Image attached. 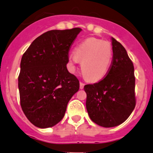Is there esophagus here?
Returning <instances> with one entry per match:
<instances>
[{"mask_svg":"<svg viewBox=\"0 0 153 153\" xmlns=\"http://www.w3.org/2000/svg\"><path fill=\"white\" fill-rule=\"evenodd\" d=\"M84 83H83V82H80V89H83V87H84Z\"/></svg>","mask_w":153,"mask_h":153,"instance_id":"obj_1","label":"esophagus"}]
</instances>
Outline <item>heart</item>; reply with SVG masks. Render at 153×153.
<instances>
[{
	"instance_id": "heart-1",
	"label": "heart",
	"mask_w": 153,
	"mask_h": 153,
	"mask_svg": "<svg viewBox=\"0 0 153 153\" xmlns=\"http://www.w3.org/2000/svg\"><path fill=\"white\" fill-rule=\"evenodd\" d=\"M113 57V49L108 42L89 38L78 45L68 59L70 70L81 62V70L89 81L96 82L107 75Z\"/></svg>"
}]
</instances>
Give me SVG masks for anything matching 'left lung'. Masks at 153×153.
Wrapping results in <instances>:
<instances>
[{
	"instance_id": "1",
	"label": "left lung",
	"mask_w": 153,
	"mask_h": 153,
	"mask_svg": "<svg viewBox=\"0 0 153 153\" xmlns=\"http://www.w3.org/2000/svg\"><path fill=\"white\" fill-rule=\"evenodd\" d=\"M111 39L113 59L107 75L97 83L84 86L90 119L104 128L124 123L136 103L133 64L125 48Z\"/></svg>"
}]
</instances>
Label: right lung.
Wrapping results in <instances>:
<instances>
[{
	"label": "right lung",
	"instance_id": "right-lung-1",
	"mask_svg": "<svg viewBox=\"0 0 153 153\" xmlns=\"http://www.w3.org/2000/svg\"><path fill=\"white\" fill-rule=\"evenodd\" d=\"M81 28L51 30L38 36L22 55L18 76L20 105L35 126L47 128L63 119L80 87L67 69L69 52Z\"/></svg>",
	"mask_w": 153,
	"mask_h": 153
}]
</instances>
